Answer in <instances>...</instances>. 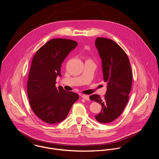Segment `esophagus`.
<instances>
[{"instance_id": "esophagus-1", "label": "esophagus", "mask_w": 159, "mask_h": 159, "mask_svg": "<svg viewBox=\"0 0 159 159\" xmlns=\"http://www.w3.org/2000/svg\"><path fill=\"white\" fill-rule=\"evenodd\" d=\"M82 98H84V99H85V100H87V101H89V96H88V95H85V94H83L82 96Z\"/></svg>"}]
</instances>
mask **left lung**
<instances>
[{"label": "left lung", "instance_id": "obj_1", "mask_svg": "<svg viewBox=\"0 0 159 159\" xmlns=\"http://www.w3.org/2000/svg\"><path fill=\"white\" fill-rule=\"evenodd\" d=\"M95 45L102 60L104 80L107 87L104 98L93 94L89 99L102 106L101 112L95 116L96 120L101 123H108L116 120L127 105L132 87V70L127 54L114 41L98 37Z\"/></svg>", "mask_w": 159, "mask_h": 159}]
</instances>
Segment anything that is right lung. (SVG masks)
Instances as JSON below:
<instances>
[{
	"mask_svg": "<svg viewBox=\"0 0 159 159\" xmlns=\"http://www.w3.org/2000/svg\"><path fill=\"white\" fill-rule=\"evenodd\" d=\"M77 46L75 41L55 38L47 42L34 55L27 81V94L30 107L36 115L45 123L63 121L79 95L55 87L61 64Z\"/></svg>",
	"mask_w": 159,
	"mask_h": 159,
	"instance_id": "right-lung-1",
	"label": "right lung"
}]
</instances>
